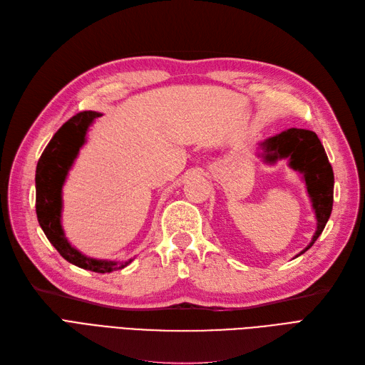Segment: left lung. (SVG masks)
<instances>
[{
	"instance_id": "8db88e82",
	"label": "left lung",
	"mask_w": 365,
	"mask_h": 365,
	"mask_svg": "<svg viewBox=\"0 0 365 365\" xmlns=\"http://www.w3.org/2000/svg\"><path fill=\"white\" fill-rule=\"evenodd\" d=\"M259 153L264 163L274 165L277 160L287 159L288 167L302 175L307 185L311 206L317 220V229L308 247L296 255L300 256L320 237L326 222L331 217L334 205V171L320 139L304 128H288L276 136L259 143Z\"/></svg>"
}]
</instances>
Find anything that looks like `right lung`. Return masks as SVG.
I'll use <instances>...</instances> for the list:
<instances>
[{"mask_svg": "<svg viewBox=\"0 0 365 365\" xmlns=\"http://www.w3.org/2000/svg\"><path fill=\"white\" fill-rule=\"evenodd\" d=\"M98 116L101 113L93 110L77 113L58 128L45 147L36 167V214L45 237L63 259L76 267L104 274L127 267L133 259L121 262L89 257L71 245L62 226L63 185L80 148L86 143L89 127Z\"/></svg>", "mask_w": 365, "mask_h": 365, "instance_id": "add662e5", "label": "right lung"}]
</instances>
